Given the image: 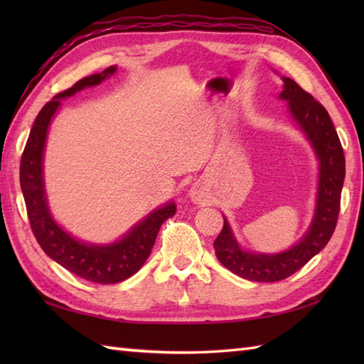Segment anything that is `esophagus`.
<instances>
[{"instance_id": "esophagus-1", "label": "esophagus", "mask_w": 364, "mask_h": 364, "mask_svg": "<svg viewBox=\"0 0 364 364\" xmlns=\"http://www.w3.org/2000/svg\"><path fill=\"white\" fill-rule=\"evenodd\" d=\"M191 196H192V198H194V200H200V191H197V189H192Z\"/></svg>"}]
</instances>
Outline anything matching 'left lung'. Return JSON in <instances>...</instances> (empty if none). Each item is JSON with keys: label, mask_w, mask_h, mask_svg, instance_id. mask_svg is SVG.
Here are the masks:
<instances>
[{"label": "left lung", "mask_w": 364, "mask_h": 364, "mask_svg": "<svg viewBox=\"0 0 364 364\" xmlns=\"http://www.w3.org/2000/svg\"><path fill=\"white\" fill-rule=\"evenodd\" d=\"M282 98L289 102L292 117L305 131L321 161L318 208L310 231L292 249L277 255L244 252L231 235L228 222L223 220L220 235L215 237V257L231 272L252 282H280L296 274L330 241L336 228L341 191L346 175V159L333 122L326 107L299 84L283 78Z\"/></svg>", "instance_id": "left-lung-1"}]
</instances>
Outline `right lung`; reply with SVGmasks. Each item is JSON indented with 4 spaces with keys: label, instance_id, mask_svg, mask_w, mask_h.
<instances>
[{
    "label": "right lung",
    "instance_id": "obj_1",
    "mask_svg": "<svg viewBox=\"0 0 364 364\" xmlns=\"http://www.w3.org/2000/svg\"><path fill=\"white\" fill-rule=\"evenodd\" d=\"M114 72L115 67H109L102 73L86 76L75 82L70 89L59 92L51 102L46 103L37 114L20 161V186L25 197L31 230L38 245L51 259L72 274L100 284L119 283L134 275L150 257L162 223L176 213L173 203L159 208L137 223L122 241L111 245H87L76 241L50 215L43 191L42 159L51 117L58 111L60 100L87 86H97Z\"/></svg>",
    "mask_w": 364,
    "mask_h": 364
}]
</instances>
